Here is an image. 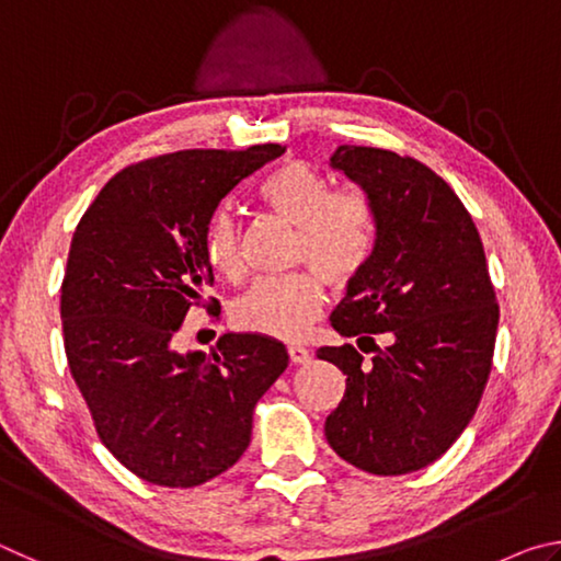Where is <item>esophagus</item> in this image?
Wrapping results in <instances>:
<instances>
[{
	"instance_id": "esophagus-1",
	"label": "esophagus",
	"mask_w": 561,
	"mask_h": 561,
	"mask_svg": "<svg viewBox=\"0 0 561 561\" xmlns=\"http://www.w3.org/2000/svg\"><path fill=\"white\" fill-rule=\"evenodd\" d=\"M287 354H289V360L294 366H301V364H309L311 360V354L304 346H289L287 348Z\"/></svg>"
}]
</instances>
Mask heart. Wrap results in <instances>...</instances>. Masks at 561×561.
Listing matches in <instances>:
<instances>
[{"label":"heart","mask_w":561,"mask_h":561,"mask_svg":"<svg viewBox=\"0 0 561 561\" xmlns=\"http://www.w3.org/2000/svg\"><path fill=\"white\" fill-rule=\"evenodd\" d=\"M274 213L297 225L294 262L319 271L262 277L232 307L237 329L272 339H299L314 324L324 307L321 279L346 287L366 267L374 247V210L366 195L354 187L331 190L324 173L294 160L277 170L262 187ZM207 262L225 277L242 272V232L232 207H220L205 232Z\"/></svg>","instance_id":"1"}]
</instances>
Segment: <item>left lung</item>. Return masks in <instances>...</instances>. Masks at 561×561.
<instances>
[{"instance_id": "obj_1", "label": "left lung", "mask_w": 561, "mask_h": 561, "mask_svg": "<svg viewBox=\"0 0 561 561\" xmlns=\"http://www.w3.org/2000/svg\"><path fill=\"white\" fill-rule=\"evenodd\" d=\"M331 168L364 190L376 227L331 327L362 350L366 340L375 356L364 362L351 344L317 351L346 376L324 433L358 470L405 474L438 460L472 421L500 307L478 227L440 175L364 146H339ZM374 333H386L389 346L376 347Z\"/></svg>"}]
</instances>
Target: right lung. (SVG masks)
I'll return each instance as SVG.
<instances>
[{
  "label": "right lung",
  "instance_id": "add662e5",
  "mask_svg": "<svg viewBox=\"0 0 561 561\" xmlns=\"http://www.w3.org/2000/svg\"><path fill=\"white\" fill-rule=\"evenodd\" d=\"M282 153L267 144L144 160L108 180L73 232L61 284L71 376L101 443L153 485L195 488L232 468L254 405L289 364L262 334H225L213 354L175 351L187 309L215 282L207 225Z\"/></svg>",
  "mask_w": 561,
  "mask_h": 561
}]
</instances>
